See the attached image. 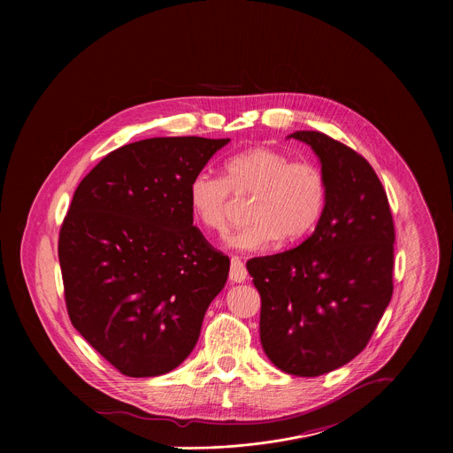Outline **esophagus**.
<instances>
[{"instance_id": "obj_1", "label": "esophagus", "mask_w": 453, "mask_h": 453, "mask_svg": "<svg viewBox=\"0 0 453 453\" xmlns=\"http://www.w3.org/2000/svg\"><path fill=\"white\" fill-rule=\"evenodd\" d=\"M248 279V270L239 257L230 259V280L232 282H244Z\"/></svg>"}]
</instances>
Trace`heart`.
Masks as SVG:
<instances>
[{
	"label": "heart",
	"mask_w": 453,
	"mask_h": 453,
	"mask_svg": "<svg viewBox=\"0 0 453 453\" xmlns=\"http://www.w3.org/2000/svg\"><path fill=\"white\" fill-rule=\"evenodd\" d=\"M234 193L253 195L251 221L228 237V246L261 251L275 241L298 242L318 226L327 187L323 171L309 160H295L272 148H250L228 158L223 178L195 174L188 185V205L205 230L223 234L228 226Z\"/></svg>",
	"instance_id": "obj_1"
}]
</instances>
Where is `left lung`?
<instances>
[{
	"instance_id": "obj_1",
	"label": "left lung",
	"mask_w": 453,
	"mask_h": 453,
	"mask_svg": "<svg viewBox=\"0 0 453 453\" xmlns=\"http://www.w3.org/2000/svg\"><path fill=\"white\" fill-rule=\"evenodd\" d=\"M288 137L312 148L327 195L314 234L298 248L248 261L261 296L259 340L296 377H319L370 342L392 296L394 225L373 167L316 130Z\"/></svg>"
}]
</instances>
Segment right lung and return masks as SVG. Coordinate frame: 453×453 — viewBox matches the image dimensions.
Masks as SVG:
<instances>
[{"label": "right lung", "mask_w": 453, "mask_h": 453, "mask_svg": "<svg viewBox=\"0 0 453 453\" xmlns=\"http://www.w3.org/2000/svg\"><path fill=\"white\" fill-rule=\"evenodd\" d=\"M230 139L151 137L78 185L59 235L67 314L120 373L146 379L194 350L230 259L194 226L188 185Z\"/></svg>", "instance_id": "1"}]
</instances>
